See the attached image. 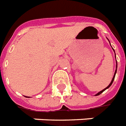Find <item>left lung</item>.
<instances>
[{
    "label": "left lung",
    "instance_id": "left-lung-1",
    "mask_svg": "<svg viewBox=\"0 0 126 126\" xmlns=\"http://www.w3.org/2000/svg\"><path fill=\"white\" fill-rule=\"evenodd\" d=\"M107 39H108V38H107ZM108 40L109 41V39H108ZM109 43H110V41H109ZM110 46H111V45H110ZM111 47H112V46H111ZM112 49H113L114 52L115 53V51H114V49L113 48H112ZM115 57H116V54H115ZM116 70H115V72H114V74L113 78H112V80H111V82H110V83L109 85V86H108L107 87V88H105V89H103V90H101V92H98L97 94H95V96L99 95H100V94H102V93H103V92L104 91H105V90H107V89H108V88H109L110 86H111V85H112V82H113L114 80V78H115V75H116V71H117V61H116Z\"/></svg>",
    "mask_w": 126,
    "mask_h": 126
}]
</instances>
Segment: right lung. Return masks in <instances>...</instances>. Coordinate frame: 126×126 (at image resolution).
Segmentation results:
<instances>
[{
	"label": "right lung",
	"instance_id": "right-lung-1",
	"mask_svg": "<svg viewBox=\"0 0 126 126\" xmlns=\"http://www.w3.org/2000/svg\"><path fill=\"white\" fill-rule=\"evenodd\" d=\"M25 97H27V96H25Z\"/></svg>",
	"mask_w": 126,
	"mask_h": 126
}]
</instances>
